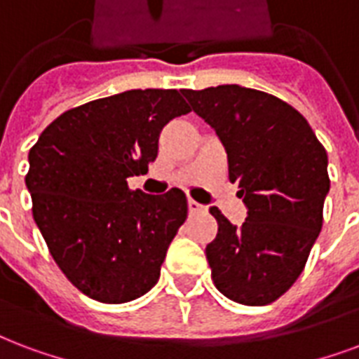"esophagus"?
I'll use <instances>...</instances> for the list:
<instances>
[{"mask_svg": "<svg viewBox=\"0 0 359 359\" xmlns=\"http://www.w3.org/2000/svg\"><path fill=\"white\" fill-rule=\"evenodd\" d=\"M188 210H190L191 215H198V212H205V210H207V207L201 203H198V201H194V199H188Z\"/></svg>", "mask_w": 359, "mask_h": 359, "instance_id": "34e87169", "label": "esophagus"}]
</instances>
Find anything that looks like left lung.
Here are the masks:
<instances>
[{"label": "left lung", "instance_id": "left-lung-1", "mask_svg": "<svg viewBox=\"0 0 359 359\" xmlns=\"http://www.w3.org/2000/svg\"><path fill=\"white\" fill-rule=\"evenodd\" d=\"M216 131L239 184L246 220L218 222L205 254L212 283L241 305H267L297 280L322 229L330 191L327 154L303 114L286 101L239 84L180 90Z\"/></svg>", "mask_w": 359, "mask_h": 359}]
</instances>
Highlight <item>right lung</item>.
Instances as JSON below:
<instances>
[{
	"mask_svg": "<svg viewBox=\"0 0 359 359\" xmlns=\"http://www.w3.org/2000/svg\"><path fill=\"white\" fill-rule=\"evenodd\" d=\"M190 107L177 90H128L60 114L29 150L27 191L52 258L76 290L128 303L160 278L188 216L184 191L130 190L158 156L163 126Z\"/></svg>",
	"mask_w": 359,
	"mask_h": 359,
	"instance_id": "1",
	"label": "right lung"
}]
</instances>
